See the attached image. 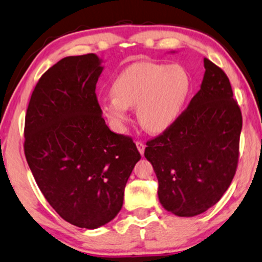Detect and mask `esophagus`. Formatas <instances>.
Listing matches in <instances>:
<instances>
[{
    "label": "esophagus",
    "mask_w": 262,
    "mask_h": 262,
    "mask_svg": "<svg viewBox=\"0 0 262 262\" xmlns=\"http://www.w3.org/2000/svg\"><path fill=\"white\" fill-rule=\"evenodd\" d=\"M135 145H137V148H138V151L140 152V155L144 156V152H145V144H144V142L137 141V142H135Z\"/></svg>",
    "instance_id": "esophagus-1"
}]
</instances>
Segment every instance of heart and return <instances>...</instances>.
Returning <instances> with one entry per match:
<instances>
[{
	"label": "heart",
	"mask_w": 262,
	"mask_h": 262,
	"mask_svg": "<svg viewBox=\"0 0 262 262\" xmlns=\"http://www.w3.org/2000/svg\"><path fill=\"white\" fill-rule=\"evenodd\" d=\"M189 91V75L181 66L141 62L117 75L111 85L113 96L100 100V110L115 130L123 132L129 107L137 106L142 127L162 133L180 118Z\"/></svg>",
	"instance_id": "b5f03b06"
}]
</instances>
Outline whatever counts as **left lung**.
<instances>
[{
    "mask_svg": "<svg viewBox=\"0 0 262 262\" xmlns=\"http://www.w3.org/2000/svg\"><path fill=\"white\" fill-rule=\"evenodd\" d=\"M204 66L200 90L189 105L145 148L158 179L160 204L179 217H194L217 204L238 162L239 106L225 73L207 58Z\"/></svg>",
    "mask_w": 262,
    "mask_h": 262,
    "instance_id": "obj_1",
    "label": "left lung"
}]
</instances>
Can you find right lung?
I'll return each instance as SVG.
<instances>
[{"label":"right lung","mask_w":262,"mask_h":262,"mask_svg":"<svg viewBox=\"0 0 262 262\" xmlns=\"http://www.w3.org/2000/svg\"><path fill=\"white\" fill-rule=\"evenodd\" d=\"M96 54L68 56L41 75L25 117V156L51 207L71 224L97 229L123 205L141 156L132 138L111 132L96 85L104 67Z\"/></svg>","instance_id":"1"}]
</instances>
